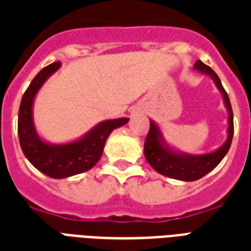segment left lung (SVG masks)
Returning <instances> with one entry per match:
<instances>
[{"label":"left lung","mask_w":251,"mask_h":251,"mask_svg":"<svg viewBox=\"0 0 251 251\" xmlns=\"http://www.w3.org/2000/svg\"><path fill=\"white\" fill-rule=\"evenodd\" d=\"M194 68L199 72L204 73V74H208L214 79L219 91L223 94L224 102H226V109L229 113V117H228L229 126H228V138L220 149L216 150L215 152L195 155L194 156V155L176 152V151L169 149L163 139V135H161L156 124L150 121V130L145 142L146 159L157 173L171 177V178L181 179V181H197V179L202 178L203 176H206L208 172L212 171L214 168L218 167L219 163L223 160V157L226 156L228 150H229L234 130L232 105H230L228 94L224 90L218 74L210 66L203 64L201 60L195 62Z\"/></svg>","instance_id":"8db88e82"}]
</instances>
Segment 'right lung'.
<instances>
[{"mask_svg":"<svg viewBox=\"0 0 251 251\" xmlns=\"http://www.w3.org/2000/svg\"><path fill=\"white\" fill-rule=\"evenodd\" d=\"M60 61L41 69L22 98L18 113V135L22 151L33 167L52 178L79 175L94 167L102 155L106 138L114 129L125 125L129 118L100 122L83 138L66 145H50L37 135L32 121V104L45 80L58 70Z\"/></svg>","mask_w":251,"mask_h":251,"instance_id":"add662e5","label":"right lung"}]
</instances>
